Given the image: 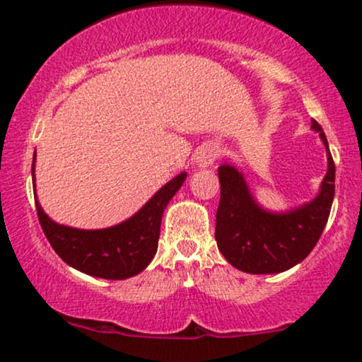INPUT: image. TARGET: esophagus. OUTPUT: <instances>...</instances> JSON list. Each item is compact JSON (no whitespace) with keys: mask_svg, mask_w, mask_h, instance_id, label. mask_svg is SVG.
Here are the masks:
<instances>
[{"mask_svg":"<svg viewBox=\"0 0 362 362\" xmlns=\"http://www.w3.org/2000/svg\"><path fill=\"white\" fill-rule=\"evenodd\" d=\"M219 158V149L214 144H204L202 148H199L197 155H195V163L199 167H209Z\"/></svg>","mask_w":362,"mask_h":362,"instance_id":"34e87169","label":"esophagus"}]
</instances>
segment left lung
<instances>
[{"instance_id": "obj_1", "label": "left lung", "mask_w": 362, "mask_h": 362, "mask_svg": "<svg viewBox=\"0 0 362 362\" xmlns=\"http://www.w3.org/2000/svg\"><path fill=\"white\" fill-rule=\"evenodd\" d=\"M328 155V170L320 194L308 204L284 214H272L257 206L242 173L231 165L218 168L221 199L216 213V242L224 259L248 274H277L308 257L328 221L335 194V165L325 132L317 120Z\"/></svg>"}]
</instances>
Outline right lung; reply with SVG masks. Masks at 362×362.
<instances>
[{
    "label": "right lung",
    "mask_w": 362,
    "mask_h": 362,
    "mask_svg": "<svg viewBox=\"0 0 362 362\" xmlns=\"http://www.w3.org/2000/svg\"><path fill=\"white\" fill-rule=\"evenodd\" d=\"M185 177L187 173H180L161 187L139 213L105 230H76L62 226L44 213L39 202H35L37 216L45 238L66 264L93 277L112 281L127 279L144 271L155 257L161 216L170 199L184 184Z\"/></svg>",
    "instance_id": "1"
}]
</instances>
